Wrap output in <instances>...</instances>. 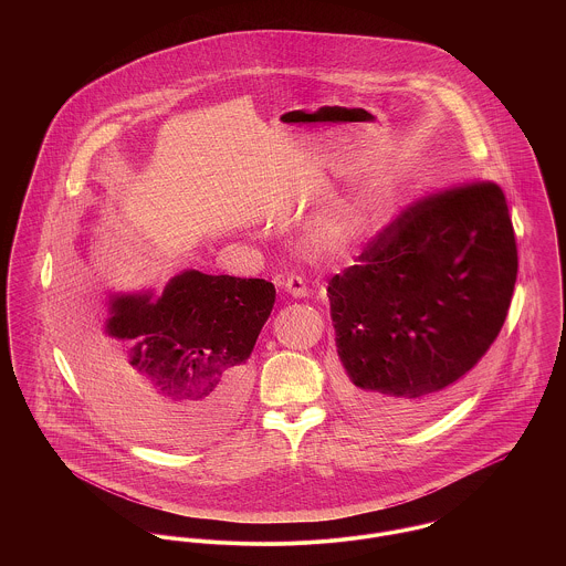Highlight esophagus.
Segmentation results:
<instances>
[{
  "label": "esophagus",
  "mask_w": 566,
  "mask_h": 566,
  "mask_svg": "<svg viewBox=\"0 0 566 566\" xmlns=\"http://www.w3.org/2000/svg\"><path fill=\"white\" fill-rule=\"evenodd\" d=\"M284 289L291 293L293 296H305L307 295V284H305V280L301 277V275H286V280H284Z\"/></svg>",
  "instance_id": "obj_1"
}]
</instances>
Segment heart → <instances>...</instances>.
Listing matches in <instances>:
<instances>
[{"instance_id": "heart-1", "label": "heart", "mask_w": 566, "mask_h": 566, "mask_svg": "<svg viewBox=\"0 0 566 566\" xmlns=\"http://www.w3.org/2000/svg\"><path fill=\"white\" fill-rule=\"evenodd\" d=\"M335 227H337V231H339L342 238L354 240V238H360V235L365 233L367 222H365L363 216L346 214L335 220Z\"/></svg>"}]
</instances>
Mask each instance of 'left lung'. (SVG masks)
<instances>
[{
    "label": "left lung",
    "instance_id": "obj_1",
    "mask_svg": "<svg viewBox=\"0 0 566 566\" xmlns=\"http://www.w3.org/2000/svg\"><path fill=\"white\" fill-rule=\"evenodd\" d=\"M517 245L505 192H429L328 280L344 403L379 429L420 424L469 388L505 323Z\"/></svg>",
    "mask_w": 566,
    "mask_h": 566
}]
</instances>
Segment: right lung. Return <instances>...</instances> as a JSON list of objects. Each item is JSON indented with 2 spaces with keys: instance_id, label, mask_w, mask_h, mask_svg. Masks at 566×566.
I'll return each mask as SVG.
<instances>
[{
  "instance_id": "right-lung-1",
  "label": "right lung",
  "mask_w": 566,
  "mask_h": 566,
  "mask_svg": "<svg viewBox=\"0 0 566 566\" xmlns=\"http://www.w3.org/2000/svg\"><path fill=\"white\" fill-rule=\"evenodd\" d=\"M273 301L268 280L195 270L176 275L159 301L114 296L109 339L74 346L82 381L139 439L174 450L210 443L240 413L248 358Z\"/></svg>"
}]
</instances>
